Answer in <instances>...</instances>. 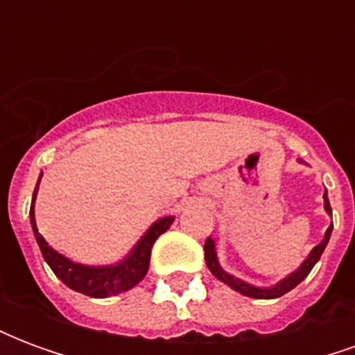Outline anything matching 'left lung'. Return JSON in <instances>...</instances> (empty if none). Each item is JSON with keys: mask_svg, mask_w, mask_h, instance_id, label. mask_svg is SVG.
<instances>
[{"mask_svg": "<svg viewBox=\"0 0 355 355\" xmlns=\"http://www.w3.org/2000/svg\"><path fill=\"white\" fill-rule=\"evenodd\" d=\"M323 198H325V211H327V213H331V205H329L327 192L323 193ZM331 230H333V224H331V226L327 228V232H325V238H323V241H321L320 245L313 247L312 253H310V257L306 259L304 264L298 268L295 274H291L289 277H285L282 283H277V285L270 287V289L253 287V285H249V283L241 282V279H238V277H232L230 274L223 272V268L218 266V261H216L215 241H213L211 238H207L205 245H203V249H205V262H207V268L211 270V274L215 275L216 279H220V282L226 283V285H230L232 289H236L238 293H241V295H245V297H251V298H277V297H282V295H285V293H289L291 289H295L298 283L302 282L306 275L310 274V270L313 268V264L320 261L323 249L327 247V241H329V238H331Z\"/></svg>", "mask_w": 355, "mask_h": 355, "instance_id": "1", "label": "left lung"}]
</instances>
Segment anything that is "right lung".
Wrapping results in <instances>:
<instances>
[{
    "instance_id": "obj_1",
    "label": "right lung",
    "mask_w": 355,
    "mask_h": 355,
    "mask_svg": "<svg viewBox=\"0 0 355 355\" xmlns=\"http://www.w3.org/2000/svg\"><path fill=\"white\" fill-rule=\"evenodd\" d=\"M40 180H42V177H40ZM40 180H37V186H40ZM37 186L34 190V200L35 193H37ZM34 200H32V207H30V220H32V228H34L37 245L42 249L43 259L47 261L51 270L55 272V275L64 285L93 298H106L112 297V295H119V293L129 291L137 283L142 282V277L146 275L148 266H150V254H152V247H154L155 239L159 238L163 232H167L171 223L175 220L173 216H167V218H162V220L152 224V228L146 232L144 238L140 239L139 245L135 247V251L116 266H81V264H76V262L64 259L62 254H58L57 251H53L47 245V241L43 239L42 234L37 232V226H35Z\"/></svg>"
}]
</instances>
